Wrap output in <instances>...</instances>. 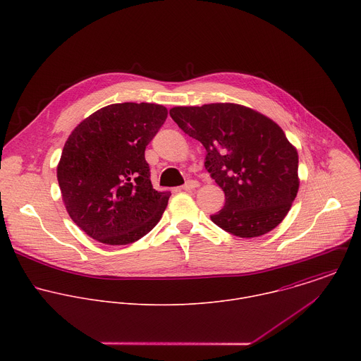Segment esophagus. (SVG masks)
<instances>
[{
    "label": "esophagus",
    "mask_w": 361,
    "mask_h": 361,
    "mask_svg": "<svg viewBox=\"0 0 361 361\" xmlns=\"http://www.w3.org/2000/svg\"><path fill=\"white\" fill-rule=\"evenodd\" d=\"M200 184H198V181H195V180H188L184 185H183V190H185V191H191V190H194V188H197Z\"/></svg>",
    "instance_id": "34e87169"
}]
</instances>
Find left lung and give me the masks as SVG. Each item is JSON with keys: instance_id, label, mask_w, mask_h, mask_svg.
Here are the masks:
<instances>
[{"instance_id": "obj_1", "label": "left lung", "mask_w": 361, "mask_h": 361, "mask_svg": "<svg viewBox=\"0 0 361 361\" xmlns=\"http://www.w3.org/2000/svg\"><path fill=\"white\" fill-rule=\"evenodd\" d=\"M170 116L204 145V167L224 191L214 224L251 238L284 220L298 191V154L273 120L230 102L174 107Z\"/></svg>"}]
</instances>
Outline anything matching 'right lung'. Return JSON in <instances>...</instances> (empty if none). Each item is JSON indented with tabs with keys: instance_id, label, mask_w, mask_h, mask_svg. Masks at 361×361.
<instances>
[{
	"instance_id": "right-lung-1",
	"label": "right lung",
	"mask_w": 361,
	"mask_h": 361,
	"mask_svg": "<svg viewBox=\"0 0 361 361\" xmlns=\"http://www.w3.org/2000/svg\"><path fill=\"white\" fill-rule=\"evenodd\" d=\"M167 114L149 102L111 104L68 137L57 178L71 220L91 238L124 245L160 221L171 192L152 188L144 152Z\"/></svg>"
}]
</instances>
